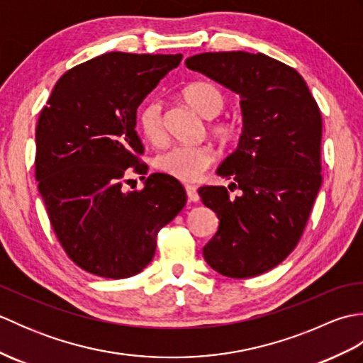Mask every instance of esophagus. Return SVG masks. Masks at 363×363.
<instances>
[{"mask_svg": "<svg viewBox=\"0 0 363 363\" xmlns=\"http://www.w3.org/2000/svg\"><path fill=\"white\" fill-rule=\"evenodd\" d=\"M186 191H187V199L190 203L199 201V195H198V190L195 186H186Z\"/></svg>", "mask_w": 363, "mask_h": 363, "instance_id": "obj_1", "label": "esophagus"}]
</instances>
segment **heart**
I'll use <instances>...</instances> for the list:
<instances>
[{
  "label": "heart",
  "instance_id": "1",
  "mask_svg": "<svg viewBox=\"0 0 363 363\" xmlns=\"http://www.w3.org/2000/svg\"><path fill=\"white\" fill-rule=\"evenodd\" d=\"M186 103L204 118H215L225 111L228 96L220 87L211 82H195L182 91ZM137 125L142 135L152 145L165 142L167 130L164 121V106L159 99L146 101L137 113ZM211 134L221 143L233 142L237 137V125L230 120H217L209 125ZM215 152L207 145H174L154 159L157 172L176 177L184 182L199 179L212 165Z\"/></svg>",
  "mask_w": 363,
  "mask_h": 363
}]
</instances>
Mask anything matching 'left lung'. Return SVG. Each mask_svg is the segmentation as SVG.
Wrapping results in <instances>:
<instances>
[{"label": "left lung", "instance_id": "1", "mask_svg": "<svg viewBox=\"0 0 363 363\" xmlns=\"http://www.w3.org/2000/svg\"><path fill=\"white\" fill-rule=\"evenodd\" d=\"M240 95L243 130L217 174L233 179L198 190L220 220L203 256L223 276L252 277L295 250L321 187L320 107L295 68L265 54L203 52L186 60Z\"/></svg>", "mask_w": 363, "mask_h": 363}]
</instances>
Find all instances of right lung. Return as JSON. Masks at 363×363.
Segmentation results:
<instances>
[{
	"instance_id": "right-lung-1",
	"label": "right lung",
	"mask_w": 363,
	"mask_h": 363,
	"mask_svg": "<svg viewBox=\"0 0 363 363\" xmlns=\"http://www.w3.org/2000/svg\"><path fill=\"white\" fill-rule=\"evenodd\" d=\"M182 54L106 52L68 70L35 128V179L67 256L86 272L125 279L150 264L156 237L187 203L181 182L152 173L125 191L129 168L145 174L137 107ZM130 181V179H129Z\"/></svg>"
}]
</instances>
